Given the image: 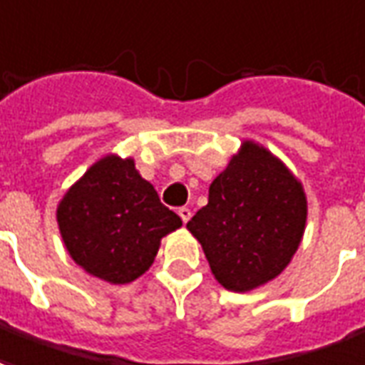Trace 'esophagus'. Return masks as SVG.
<instances>
[{"mask_svg":"<svg viewBox=\"0 0 365 365\" xmlns=\"http://www.w3.org/2000/svg\"><path fill=\"white\" fill-rule=\"evenodd\" d=\"M178 215L182 217L183 222H187L191 218V209H187V207H182V209H178Z\"/></svg>","mask_w":365,"mask_h":365,"instance_id":"34e87169","label":"esophagus"}]
</instances>
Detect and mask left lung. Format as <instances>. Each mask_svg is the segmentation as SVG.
<instances>
[{
    "mask_svg": "<svg viewBox=\"0 0 365 365\" xmlns=\"http://www.w3.org/2000/svg\"><path fill=\"white\" fill-rule=\"evenodd\" d=\"M307 220L304 185L286 164L255 141H244L212 180L209 203L187 230L197 237L215 279L250 292L284 271Z\"/></svg>",
    "mask_w": 365,
    "mask_h": 365,
    "instance_id": "obj_1",
    "label": "left lung"
}]
</instances>
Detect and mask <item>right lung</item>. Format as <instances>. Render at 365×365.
<instances>
[{"mask_svg": "<svg viewBox=\"0 0 365 365\" xmlns=\"http://www.w3.org/2000/svg\"><path fill=\"white\" fill-rule=\"evenodd\" d=\"M59 234L77 265L110 284H128L155 263L160 240L182 226L133 158L106 155L66 191Z\"/></svg>", "mask_w": 365, "mask_h": 365, "instance_id": "right-lung-1", "label": "right lung"}]
</instances>
